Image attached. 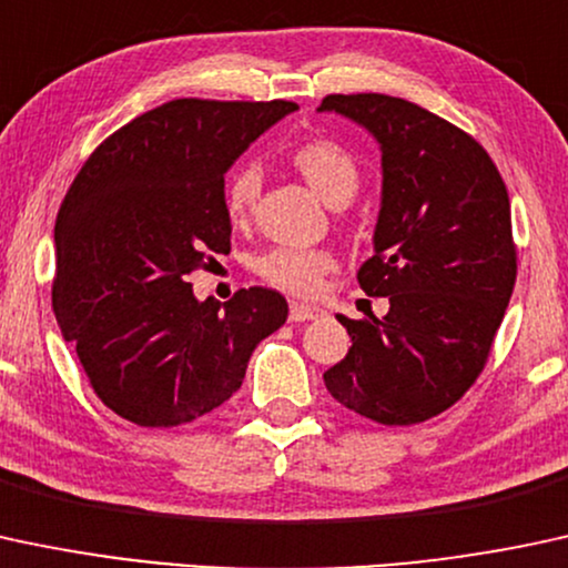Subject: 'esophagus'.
<instances>
[{
	"label": "esophagus",
	"instance_id": "1",
	"mask_svg": "<svg viewBox=\"0 0 568 568\" xmlns=\"http://www.w3.org/2000/svg\"><path fill=\"white\" fill-rule=\"evenodd\" d=\"M324 316V308L308 303H292L290 305V322H311V318Z\"/></svg>",
	"mask_w": 568,
	"mask_h": 568
}]
</instances>
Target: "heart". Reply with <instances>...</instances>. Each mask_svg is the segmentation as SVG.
<instances>
[{"label": "heart", "instance_id": "b5f03b06", "mask_svg": "<svg viewBox=\"0 0 568 568\" xmlns=\"http://www.w3.org/2000/svg\"><path fill=\"white\" fill-rule=\"evenodd\" d=\"M292 163L327 206H346L359 190V165L343 144L329 139H311L292 152ZM260 193V169L241 163L227 174L225 209L231 220H244ZM335 267V257L318 246H273L254 260V271L267 284L308 297L322 286V278Z\"/></svg>", "mask_w": 568, "mask_h": 568}]
</instances>
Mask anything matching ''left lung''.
Returning <instances> with one entry per match:
<instances>
[{
    "instance_id": "1",
    "label": "left lung",
    "mask_w": 568,
    "mask_h": 568,
    "mask_svg": "<svg viewBox=\"0 0 568 568\" xmlns=\"http://www.w3.org/2000/svg\"><path fill=\"white\" fill-rule=\"evenodd\" d=\"M318 112L381 146L373 257L356 273L388 314H337L352 335L324 373L341 405L386 426L422 424L464 397L486 365L515 286L509 199L488 152L448 120L384 93L327 95Z\"/></svg>"
}]
</instances>
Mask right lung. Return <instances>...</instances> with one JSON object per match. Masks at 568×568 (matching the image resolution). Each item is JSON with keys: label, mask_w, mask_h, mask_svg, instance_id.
Here are the masks:
<instances>
[{"label": "right lung", "mask_w": 568, "mask_h": 568, "mask_svg": "<svg viewBox=\"0 0 568 568\" xmlns=\"http://www.w3.org/2000/svg\"><path fill=\"white\" fill-rule=\"evenodd\" d=\"M292 101L176 99L114 131L55 220L53 311L93 392L139 426H180L241 388L260 341L286 322L276 290L220 311L187 276L231 252L225 174Z\"/></svg>", "instance_id": "obj_1"}]
</instances>
